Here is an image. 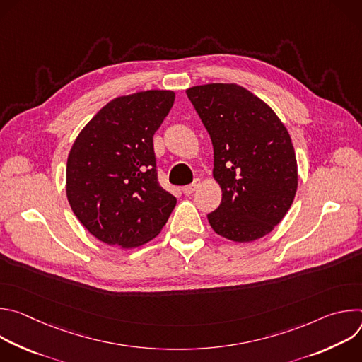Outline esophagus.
Here are the masks:
<instances>
[{"label":"esophagus","instance_id":"1","mask_svg":"<svg viewBox=\"0 0 362 362\" xmlns=\"http://www.w3.org/2000/svg\"><path fill=\"white\" fill-rule=\"evenodd\" d=\"M199 185H200V183H199V180H196V182H193L192 185L185 186V187H183V193H185V194H187V196H189V194H192V193L199 187Z\"/></svg>","mask_w":362,"mask_h":362}]
</instances>
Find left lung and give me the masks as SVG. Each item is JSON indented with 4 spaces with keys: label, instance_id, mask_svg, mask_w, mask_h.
I'll use <instances>...</instances> for the list:
<instances>
[{
    "label": "left lung",
    "instance_id": "1",
    "mask_svg": "<svg viewBox=\"0 0 362 362\" xmlns=\"http://www.w3.org/2000/svg\"><path fill=\"white\" fill-rule=\"evenodd\" d=\"M214 144L219 208L212 229L233 242L261 239L284 219L298 189L291 136L276 113L245 87L211 83L186 90Z\"/></svg>",
    "mask_w": 362,
    "mask_h": 362
}]
</instances>
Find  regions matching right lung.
I'll list each match as a JSON object with an SVG mask.
<instances>
[{"label":"right lung","mask_w":362,"mask_h":362,"mask_svg":"<svg viewBox=\"0 0 362 362\" xmlns=\"http://www.w3.org/2000/svg\"><path fill=\"white\" fill-rule=\"evenodd\" d=\"M175 91L147 90L109 101L78 133L66 169V193L98 240L130 249L156 238L176 206L158 182L153 134Z\"/></svg>","instance_id":"obj_1"}]
</instances>
